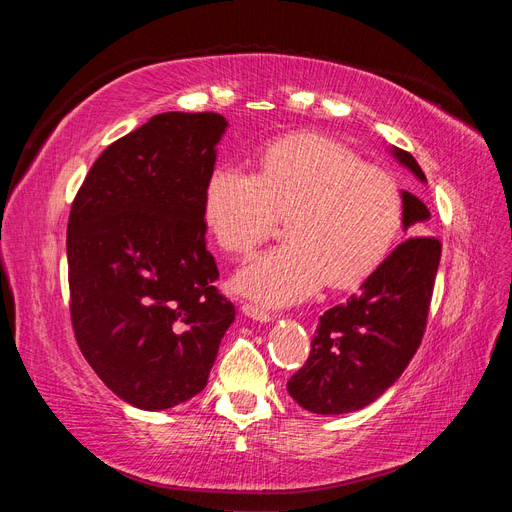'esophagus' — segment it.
I'll use <instances>...</instances> for the list:
<instances>
[{
  "label": "esophagus",
  "instance_id": "esophagus-1",
  "mask_svg": "<svg viewBox=\"0 0 512 512\" xmlns=\"http://www.w3.org/2000/svg\"><path fill=\"white\" fill-rule=\"evenodd\" d=\"M243 314H245L247 318L256 320V322H271V320H273V314H271V312H267V309H262V307H258V305H252V303H245V305H243Z\"/></svg>",
  "mask_w": 512,
  "mask_h": 512
}]
</instances>
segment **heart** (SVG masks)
<instances>
[{
  "label": "heart",
  "instance_id": "1",
  "mask_svg": "<svg viewBox=\"0 0 512 512\" xmlns=\"http://www.w3.org/2000/svg\"><path fill=\"white\" fill-rule=\"evenodd\" d=\"M288 213L286 241L256 256L235 288L262 305H292L324 284L361 282L393 247L404 220L399 181L322 134L277 138L260 151L256 173L237 164L213 168L203 215L230 254H250Z\"/></svg>",
  "mask_w": 512,
  "mask_h": 512
}]
</instances>
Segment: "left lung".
<instances>
[{"instance_id": "obj_1", "label": "left lung", "mask_w": 512, "mask_h": 512, "mask_svg": "<svg viewBox=\"0 0 512 512\" xmlns=\"http://www.w3.org/2000/svg\"><path fill=\"white\" fill-rule=\"evenodd\" d=\"M395 160L427 183L408 151L393 147ZM404 194V230L425 232L431 213L423 200ZM442 243L410 237L386 256L346 303L320 316L312 352L288 380V393L314 414L356 412L397 382L425 333Z\"/></svg>"}]
</instances>
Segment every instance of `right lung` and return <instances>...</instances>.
<instances>
[{"mask_svg":"<svg viewBox=\"0 0 512 512\" xmlns=\"http://www.w3.org/2000/svg\"><path fill=\"white\" fill-rule=\"evenodd\" d=\"M228 123L160 113L108 145L68 220L74 337L119 399L168 410L207 386L235 305L213 286L203 192Z\"/></svg>","mask_w":512,"mask_h":512,"instance_id":"add662e5","label":"right lung"}]
</instances>
